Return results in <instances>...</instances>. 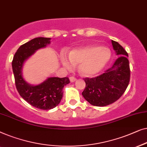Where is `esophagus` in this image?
I'll use <instances>...</instances> for the list:
<instances>
[{"label":"esophagus","instance_id":"obj_1","mask_svg":"<svg viewBox=\"0 0 147 147\" xmlns=\"http://www.w3.org/2000/svg\"><path fill=\"white\" fill-rule=\"evenodd\" d=\"M69 79H70V81L72 82H74V81H76V78L73 77V76H71V77L69 78Z\"/></svg>","mask_w":147,"mask_h":147}]
</instances>
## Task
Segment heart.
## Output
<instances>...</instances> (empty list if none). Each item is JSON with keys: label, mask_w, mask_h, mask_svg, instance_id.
<instances>
[{"label": "heart", "mask_w": 147, "mask_h": 147, "mask_svg": "<svg viewBox=\"0 0 147 147\" xmlns=\"http://www.w3.org/2000/svg\"><path fill=\"white\" fill-rule=\"evenodd\" d=\"M111 53L107 47L88 45L74 49L69 54L61 55V64L66 69H73L78 64V72L82 76L90 77L102 71L110 61Z\"/></svg>", "instance_id": "heart-1"}]
</instances>
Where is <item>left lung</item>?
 I'll return each instance as SVG.
<instances>
[{"label":"left lung","mask_w":147,"mask_h":147,"mask_svg":"<svg viewBox=\"0 0 147 147\" xmlns=\"http://www.w3.org/2000/svg\"><path fill=\"white\" fill-rule=\"evenodd\" d=\"M113 49L119 57L110 69L95 78H86L82 96L90 105L105 107L117 101L127 89L130 81L129 57L123 47L112 40Z\"/></svg>","instance_id":"1"}]
</instances>
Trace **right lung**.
<instances>
[{
	"label": "right lung",
	"mask_w": 147,
	"mask_h": 147,
	"mask_svg": "<svg viewBox=\"0 0 147 147\" xmlns=\"http://www.w3.org/2000/svg\"><path fill=\"white\" fill-rule=\"evenodd\" d=\"M51 43V38L38 37L20 46L12 62L16 89L22 98L30 105L42 110H50L61 102L63 88L69 84L68 77H50L42 83L32 85L22 76V67L26 60L37 50L45 48Z\"/></svg>",
	"instance_id": "obj_1"
}]
</instances>
